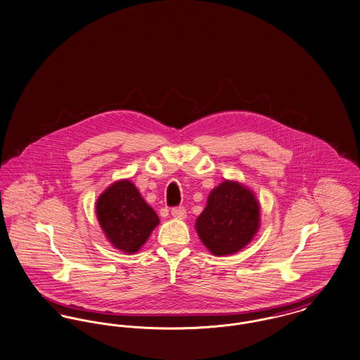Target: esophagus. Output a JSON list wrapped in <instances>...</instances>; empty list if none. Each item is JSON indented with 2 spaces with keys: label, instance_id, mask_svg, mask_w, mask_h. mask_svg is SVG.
<instances>
[{
  "label": "esophagus",
  "instance_id": "esophagus-1",
  "mask_svg": "<svg viewBox=\"0 0 360 360\" xmlns=\"http://www.w3.org/2000/svg\"><path fill=\"white\" fill-rule=\"evenodd\" d=\"M172 216L176 217V218H186L187 212H186V209L183 206H177V207L172 209Z\"/></svg>",
  "mask_w": 360,
  "mask_h": 360
}]
</instances>
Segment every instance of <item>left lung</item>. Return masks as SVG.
Returning <instances> with one entry per match:
<instances>
[{
	"instance_id": "left-lung-1",
	"label": "left lung",
	"mask_w": 360,
	"mask_h": 360,
	"mask_svg": "<svg viewBox=\"0 0 360 360\" xmlns=\"http://www.w3.org/2000/svg\"><path fill=\"white\" fill-rule=\"evenodd\" d=\"M259 221L254 192L238 181L225 180L210 192L195 229L213 255L224 257L244 248L258 232Z\"/></svg>"
}]
</instances>
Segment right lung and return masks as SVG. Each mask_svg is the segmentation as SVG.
<instances>
[{
  "mask_svg": "<svg viewBox=\"0 0 360 360\" xmlns=\"http://www.w3.org/2000/svg\"><path fill=\"white\" fill-rule=\"evenodd\" d=\"M96 218L112 245L125 254L139 251L160 224L157 213L127 179L113 183L99 195Z\"/></svg>",
  "mask_w": 360,
  "mask_h": 360,
  "instance_id": "add662e5",
  "label": "right lung"
}]
</instances>
